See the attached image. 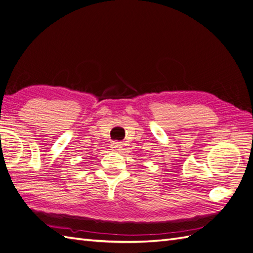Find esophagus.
<instances>
[{"mask_svg": "<svg viewBox=\"0 0 253 253\" xmlns=\"http://www.w3.org/2000/svg\"><path fill=\"white\" fill-rule=\"evenodd\" d=\"M121 148L122 147H121V144L119 142H113L111 144V150L114 151V152H120Z\"/></svg>", "mask_w": 253, "mask_h": 253, "instance_id": "obj_1", "label": "esophagus"}]
</instances>
